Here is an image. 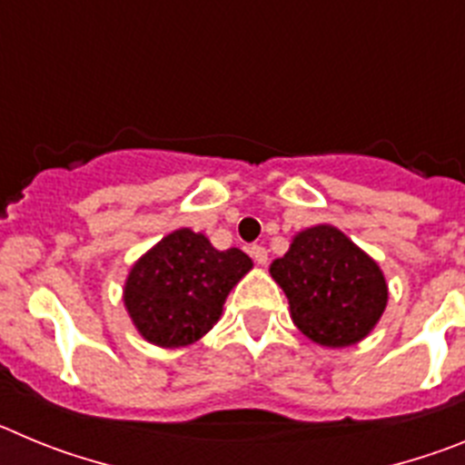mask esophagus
Segmentation results:
<instances>
[{
    "label": "esophagus",
    "mask_w": 465,
    "mask_h": 465,
    "mask_svg": "<svg viewBox=\"0 0 465 465\" xmlns=\"http://www.w3.org/2000/svg\"><path fill=\"white\" fill-rule=\"evenodd\" d=\"M252 256L258 265H268V249L261 244H253L252 246Z\"/></svg>",
    "instance_id": "1"
}]
</instances>
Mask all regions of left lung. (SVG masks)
<instances>
[{
    "label": "left lung",
    "mask_w": 465,
    "mask_h": 465,
    "mask_svg": "<svg viewBox=\"0 0 465 465\" xmlns=\"http://www.w3.org/2000/svg\"><path fill=\"white\" fill-rule=\"evenodd\" d=\"M270 274L289 298L291 319L319 347L344 349L375 331L389 283L371 253L331 223L295 232Z\"/></svg>",
    "instance_id": "left-lung-1"
}]
</instances>
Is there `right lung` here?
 <instances>
[{
	"label": "right lung",
	"mask_w": 465,
	"mask_h": 465,
	"mask_svg": "<svg viewBox=\"0 0 465 465\" xmlns=\"http://www.w3.org/2000/svg\"><path fill=\"white\" fill-rule=\"evenodd\" d=\"M252 268L242 249L219 252L203 232L179 228L134 261L123 305L146 342L188 347L219 323L225 298Z\"/></svg>",
	"instance_id": "1"
}]
</instances>
